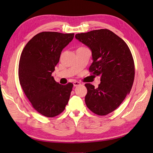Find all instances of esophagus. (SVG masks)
I'll list each match as a JSON object with an SVG mask.
<instances>
[{"label": "esophagus", "instance_id": "1", "mask_svg": "<svg viewBox=\"0 0 153 153\" xmlns=\"http://www.w3.org/2000/svg\"><path fill=\"white\" fill-rule=\"evenodd\" d=\"M80 85H81V83L80 82H73V85L75 86V87Z\"/></svg>", "mask_w": 153, "mask_h": 153}]
</instances>
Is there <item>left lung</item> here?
<instances>
[{
	"instance_id": "obj_1",
	"label": "left lung",
	"mask_w": 153,
	"mask_h": 153,
	"mask_svg": "<svg viewBox=\"0 0 153 153\" xmlns=\"http://www.w3.org/2000/svg\"><path fill=\"white\" fill-rule=\"evenodd\" d=\"M75 38L92 51L89 71L101 76L98 87L85 84V104L95 114L107 115L118 108L132 88L135 64L131 51L123 39L108 29L76 34Z\"/></svg>"
}]
</instances>
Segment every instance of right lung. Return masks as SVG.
<instances>
[{
	"mask_svg": "<svg viewBox=\"0 0 153 153\" xmlns=\"http://www.w3.org/2000/svg\"><path fill=\"white\" fill-rule=\"evenodd\" d=\"M74 33L41 32L26 44L20 55L18 78L25 96L37 112L53 117L65 109L73 84H59L52 73L62 49L71 42Z\"/></svg>",
	"mask_w": 153,
	"mask_h": 153,
	"instance_id": "obj_1",
	"label": "right lung"
}]
</instances>
